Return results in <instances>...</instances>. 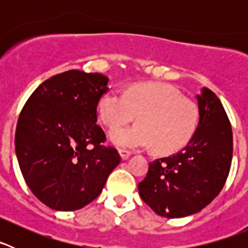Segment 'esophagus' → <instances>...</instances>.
I'll list each match as a JSON object with an SVG mask.
<instances>
[{"label":"esophagus","instance_id":"34e87169","mask_svg":"<svg viewBox=\"0 0 248 248\" xmlns=\"http://www.w3.org/2000/svg\"><path fill=\"white\" fill-rule=\"evenodd\" d=\"M119 154H120V156H122L123 160H126L129 156H130V151L124 150V149H120Z\"/></svg>","mask_w":248,"mask_h":248}]
</instances>
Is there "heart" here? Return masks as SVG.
<instances>
[{"mask_svg":"<svg viewBox=\"0 0 248 248\" xmlns=\"http://www.w3.org/2000/svg\"><path fill=\"white\" fill-rule=\"evenodd\" d=\"M137 114L139 124L111 131V141L125 149L154 146L160 154L185 146L199 119L198 105L164 83L135 84L125 92L109 91L98 103V117L109 129L125 125Z\"/></svg>","mask_w":248,"mask_h":248,"instance_id":"obj_1","label":"heart"}]
</instances>
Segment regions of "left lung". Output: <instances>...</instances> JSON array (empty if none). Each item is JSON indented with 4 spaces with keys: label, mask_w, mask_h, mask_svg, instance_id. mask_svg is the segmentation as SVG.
<instances>
[{
    "label": "left lung",
    "mask_w": 248,
    "mask_h": 248,
    "mask_svg": "<svg viewBox=\"0 0 248 248\" xmlns=\"http://www.w3.org/2000/svg\"><path fill=\"white\" fill-rule=\"evenodd\" d=\"M199 124L183 150L150 163L139 183L140 198L157 215L185 217L214 200L229 176L232 129L217 95L202 88L196 95Z\"/></svg>",
    "instance_id": "8db88e82"
}]
</instances>
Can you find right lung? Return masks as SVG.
<instances>
[{"label": "right lung", "instance_id": "obj_1", "mask_svg": "<svg viewBox=\"0 0 248 248\" xmlns=\"http://www.w3.org/2000/svg\"><path fill=\"white\" fill-rule=\"evenodd\" d=\"M108 77L82 71L50 77L32 93L19 114L15 146L26 184L41 202L74 211L97 199L120 163L104 146L97 107Z\"/></svg>", "mask_w": 248, "mask_h": 248}]
</instances>
